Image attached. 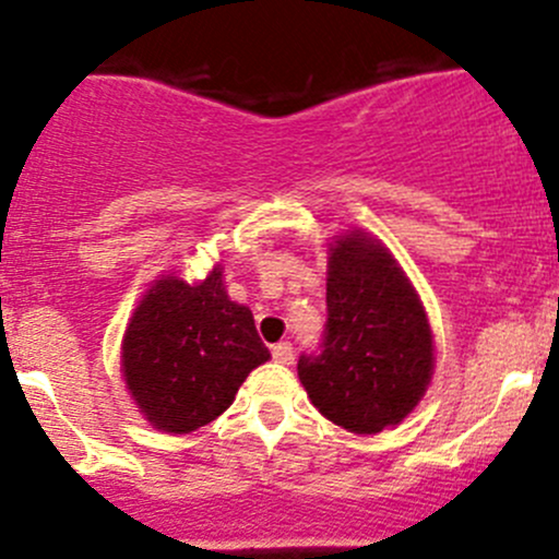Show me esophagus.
Returning a JSON list of instances; mask_svg holds the SVG:
<instances>
[{"label":"esophagus","instance_id":"obj_1","mask_svg":"<svg viewBox=\"0 0 559 559\" xmlns=\"http://www.w3.org/2000/svg\"><path fill=\"white\" fill-rule=\"evenodd\" d=\"M273 359L281 365H292V359H295V348H292V343H275Z\"/></svg>","mask_w":559,"mask_h":559}]
</instances>
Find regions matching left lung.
<instances>
[{
  "mask_svg": "<svg viewBox=\"0 0 559 559\" xmlns=\"http://www.w3.org/2000/svg\"><path fill=\"white\" fill-rule=\"evenodd\" d=\"M319 354L297 376L332 425L376 436L400 425L430 386L432 332L408 275L368 233L341 235L326 262V324Z\"/></svg>",
  "mask_w": 559,
  "mask_h": 559,
  "instance_id": "obj_1",
  "label": "left lung"
}]
</instances>
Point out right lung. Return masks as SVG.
Masks as SVG:
<instances>
[{
	"mask_svg": "<svg viewBox=\"0 0 559 559\" xmlns=\"http://www.w3.org/2000/svg\"><path fill=\"white\" fill-rule=\"evenodd\" d=\"M267 359L251 311L224 289L222 264L200 284L162 275L121 343V373L140 414L178 436L222 416L246 376Z\"/></svg>",
	"mask_w": 559,
	"mask_h": 559,
	"instance_id": "add662e5",
	"label": "right lung"
}]
</instances>
